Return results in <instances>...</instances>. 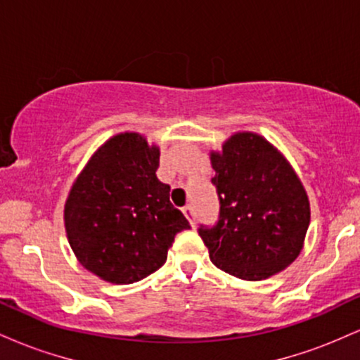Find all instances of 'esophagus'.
Masks as SVG:
<instances>
[{
    "mask_svg": "<svg viewBox=\"0 0 360 360\" xmlns=\"http://www.w3.org/2000/svg\"><path fill=\"white\" fill-rule=\"evenodd\" d=\"M183 213H184V217H186V220H188L189 223H191V225L194 226V223H196V217H194V210H193V206H184L183 208Z\"/></svg>",
    "mask_w": 360,
    "mask_h": 360,
    "instance_id": "1",
    "label": "esophagus"
}]
</instances>
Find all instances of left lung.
<instances>
[{"instance_id": "obj_1", "label": "left lung", "mask_w": 360, "mask_h": 360, "mask_svg": "<svg viewBox=\"0 0 360 360\" xmlns=\"http://www.w3.org/2000/svg\"><path fill=\"white\" fill-rule=\"evenodd\" d=\"M220 200L217 225L200 237L218 269L262 281L286 269L303 250L309 200L288 159L254 131H237L210 152Z\"/></svg>"}]
</instances>
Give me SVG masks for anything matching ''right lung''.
<instances>
[{
	"mask_svg": "<svg viewBox=\"0 0 360 360\" xmlns=\"http://www.w3.org/2000/svg\"><path fill=\"white\" fill-rule=\"evenodd\" d=\"M160 150L137 131L106 140L74 181L64 205L69 245L86 271L131 284L164 266L169 247L189 229L157 179Z\"/></svg>",
	"mask_w": 360,
	"mask_h": 360,
	"instance_id": "obj_1",
	"label": "right lung"
}]
</instances>
